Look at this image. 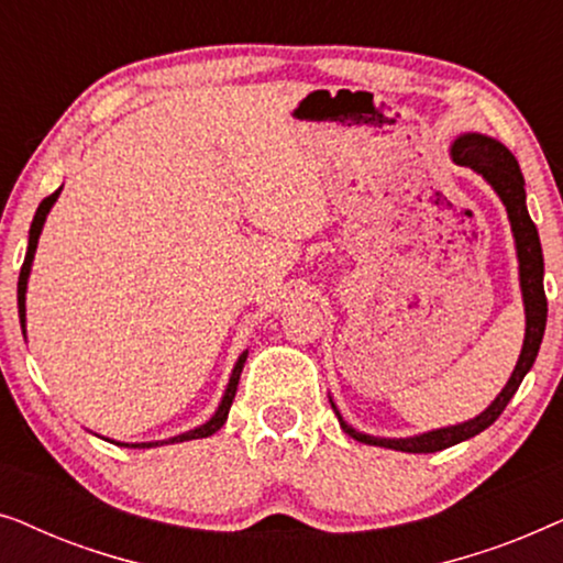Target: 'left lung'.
Instances as JSON below:
<instances>
[{
  "mask_svg": "<svg viewBox=\"0 0 563 563\" xmlns=\"http://www.w3.org/2000/svg\"><path fill=\"white\" fill-rule=\"evenodd\" d=\"M451 158L453 164L472 168L474 174H479L482 179L495 189L499 202H503L507 210V220H510L515 253H518L522 307H526V338H522L518 364H515L510 379H507L503 391H499V395L492 399L487 410H482L476 418L459 422V426L435 428V430H428V433L407 435V438H384V435L361 433V430H356L343 420L341 410H338L333 397H330V405H333V412L338 415V422H341L343 433L356 438L358 443L382 445V449L405 451V453H435V451L449 449V445H456L461 441H468V438L479 435L482 430H487L492 422L503 415L507 402H510L515 391H518L520 382L526 379V374L533 368L538 349H541L545 318H549V302H545V291H543V251H541V238H538V230L528 214L526 179H522L518 161H515L512 153L507 151L503 143L482 133L459 135L456 141L451 143Z\"/></svg>",
  "mask_w": 563,
  "mask_h": 563,
  "instance_id": "obj_1",
  "label": "left lung"
}]
</instances>
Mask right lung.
Instances as JSON below:
<instances>
[{"instance_id": "1", "label": "right lung", "mask_w": 563, "mask_h": 563, "mask_svg": "<svg viewBox=\"0 0 563 563\" xmlns=\"http://www.w3.org/2000/svg\"><path fill=\"white\" fill-rule=\"evenodd\" d=\"M58 187L53 191L51 197H45L41 205H37V212L33 218V225H30V235H27V253H25V264L20 268V282H18V312H20V325H22V335H25V295H27V279H30V272H33V258H35V251H37V241H41V233H43V225H45V218H48L51 207L56 205V199L60 195ZM245 358H249V349H245L241 356H238L235 366H233V374H230L228 379V387H225V395H222L218 410L207 422L202 426L187 430V433H179L174 438H166V441H151V443H120V441H110V438H104V441L110 443H118V445H125V449H156V445H168V443H184V441H197V438H207L212 433H218V430L225 426L228 420V412H230V405H233L235 399V391H238V382H241V372H243V364Z\"/></svg>"}]
</instances>
